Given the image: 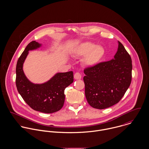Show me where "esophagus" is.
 Listing matches in <instances>:
<instances>
[{
    "instance_id": "1",
    "label": "esophagus",
    "mask_w": 149,
    "mask_h": 149,
    "mask_svg": "<svg viewBox=\"0 0 149 149\" xmlns=\"http://www.w3.org/2000/svg\"><path fill=\"white\" fill-rule=\"evenodd\" d=\"M74 78L76 80H79L81 78V75L79 72H76L74 75Z\"/></svg>"
}]
</instances>
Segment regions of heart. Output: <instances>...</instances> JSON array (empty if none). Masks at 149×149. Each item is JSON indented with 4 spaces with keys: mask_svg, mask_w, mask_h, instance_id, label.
I'll list each match as a JSON object with an SVG mask.
<instances>
[{
    "mask_svg": "<svg viewBox=\"0 0 149 149\" xmlns=\"http://www.w3.org/2000/svg\"><path fill=\"white\" fill-rule=\"evenodd\" d=\"M74 54L77 57H84V63L92 66L100 62L104 56L105 50L100 46L89 42L81 43L75 50Z\"/></svg>",
    "mask_w": 149,
    "mask_h": 149,
    "instance_id": "b5f03b06",
    "label": "heart"
}]
</instances>
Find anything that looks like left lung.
Returning <instances> with one entry per match:
<instances>
[{
  "instance_id": "8db88e82",
  "label": "left lung",
  "mask_w": 149,
  "mask_h": 149,
  "mask_svg": "<svg viewBox=\"0 0 149 149\" xmlns=\"http://www.w3.org/2000/svg\"><path fill=\"white\" fill-rule=\"evenodd\" d=\"M114 59L85 68V95L88 103L96 109L118 103L125 95L132 79V60L122 43Z\"/></svg>"
}]
</instances>
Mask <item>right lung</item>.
<instances>
[{"label": "right lung", "instance_id": "1", "mask_svg": "<svg viewBox=\"0 0 149 149\" xmlns=\"http://www.w3.org/2000/svg\"><path fill=\"white\" fill-rule=\"evenodd\" d=\"M40 44L29 43L19 57L16 67V86L24 101L35 111L51 113L61 109L65 102L64 91L73 82L72 71L58 73L47 82L34 84L30 82L23 71V64L29 50L39 47Z\"/></svg>", "mask_w": 149, "mask_h": 149}]
</instances>
